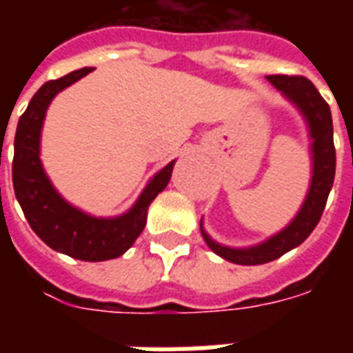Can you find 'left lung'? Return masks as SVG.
<instances>
[{
  "instance_id": "8db88e82",
  "label": "left lung",
  "mask_w": 353,
  "mask_h": 353,
  "mask_svg": "<svg viewBox=\"0 0 353 353\" xmlns=\"http://www.w3.org/2000/svg\"><path fill=\"white\" fill-rule=\"evenodd\" d=\"M266 79L285 94L293 103H296V108L303 111V115L310 124V136L314 139L312 141L314 176H312L308 196L304 200L299 215L288 229H283L276 236L266 240L265 244L248 248V250H230V248L214 242L202 230V236L206 240V244L212 248V252L221 255L223 259L230 261V263H236V265L270 263V261L281 257L283 253H288L289 250L303 244L321 219L327 196H329L334 179L336 153H334L333 119H331L329 103L321 98V94L312 85V81L303 75H266Z\"/></svg>"
}]
</instances>
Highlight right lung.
I'll return each mask as SVG.
<instances>
[{
  "label": "right lung",
  "mask_w": 353,
  "mask_h": 353,
  "mask_svg": "<svg viewBox=\"0 0 353 353\" xmlns=\"http://www.w3.org/2000/svg\"><path fill=\"white\" fill-rule=\"evenodd\" d=\"M90 72V68H83L60 79L47 81L34 94L14 134L12 187L30 227L45 244L75 259L96 263L121 257L136 242L145 227L149 204L168 185L174 162L153 177L128 214L115 219H98L83 214L54 191L39 161V136L45 111L62 88Z\"/></svg>",
  "instance_id": "obj_1"
}]
</instances>
